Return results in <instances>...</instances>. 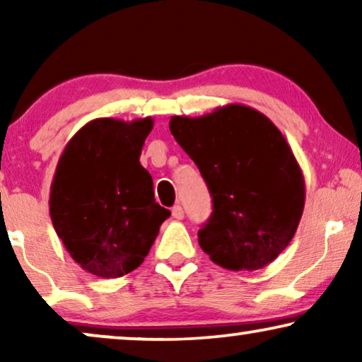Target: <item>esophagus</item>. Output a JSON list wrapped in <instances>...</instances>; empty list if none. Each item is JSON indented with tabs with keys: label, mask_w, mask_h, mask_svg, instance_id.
<instances>
[{
	"label": "esophagus",
	"mask_w": 362,
	"mask_h": 362,
	"mask_svg": "<svg viewBox=\"0 0 362 362\" xmlns=\"http://www.w3.org/2000/svg\"><path fill=\"white\" fill-rule=\"evenodd\" d=\"M171 214H173V217H175V219L181 221L182 217H185V211H182V207H181L180 204H176V206L171 209Z\"/></svg>",
	"instance_id": "obj_1"
}]
</instances>
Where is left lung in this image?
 Segmentation results:
<instances>
[{"instance_id":"1","label":"left lung","mask_w":362,"mask_h":362,"mask_svg":"<svg viewBox=\"0 0 362 362\" xmlns=\"http://www.w3.org/2000/svg\"><path fill=\"white\" fill-rule=\"evenodd\" d=\"M170 130L212 196V214L197 232L201 249L222 269H264L293 239L305 207V177L285 136L242 103L175 115Z\"/></svg>"}]
</instances>
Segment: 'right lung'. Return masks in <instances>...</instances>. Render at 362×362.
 Returning <instances> with one entry per match:
<instances>
[{
    "label": "right lung",
    "mask_w": 362,
    "mask_h": 362,
    "mask_svg": "<svg viewBox=\"0 0 362 362\" xmlns=\"http://www.w3.org/2000/svg\"><path fill=\"white\" fill-rule=\"evenodd\" d=\"M153 118H95L59 158L49 214L59 239L88 274L118 279L141 265L171 212L155 201L140 165Z\"/></svg>",
    "instance_id": "obj_1"
}]
</instances>
